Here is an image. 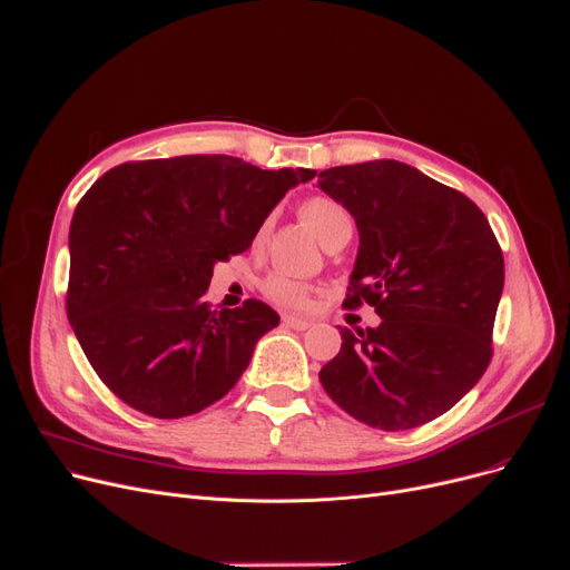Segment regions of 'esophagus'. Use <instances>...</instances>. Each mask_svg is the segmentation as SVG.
Instances as JSON below:
<instances>
[{"label": "esophagus", "instance_id": "1", "mask_svg": "<svg viewBox=\"0 0 570 570\" xmlns=\"http://www.w3.org/2000/svg\"><path fill=\"white\" fill-rule=\"evenodd\" d=\"M283 323L287 327H292V330H297V332H304V330H308L313 325L308 317H297V315H283Z\"/></svg>", "mask_w": 570, "mask_h": 570}]
</instances>
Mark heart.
<instances>
[{"mask_svg":"<svg viewBox=\"0 0 570 570\" xmlns=\"http://www.w3.org/2000/svg\"><path fill=\"white\" fill-rule=\"evenodd\" d=\"M302 219L308 224V229L321 238V243L330 240L334 234L351 229V217L344 210V206H338L336 200L327 198V196H313L306 198L302 203ZM268 229V222L262 226L259 236ZM264 292L266 297L285 308H304L308 304V287L297 281L287 276V273H273V276L264 283Z\"/></svg>","mask_w":570,"mask_h":570,"instance_id":"heart-1","label":"heart"}]
</instances>
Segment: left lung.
Returning a JSON list of instances; mask_svg holds the SVG:
<instances>
[{
	"label": "left lung",
	"instance_id": "left-lung-1",
	"mask_svg": "<svg viewBox=\"0 0 570 570\" xmlns=\"http://www.w3.org/2000/svg\"><path fill=\"white\" fill-rule=\"evenodd\" d=\"M317 187L360 234L344 306L370 304L381 317L379 327H341L323 389L381 430L442 416L491 362L505 264L489 219L461 191L391 158L323 170Z\"/></svg>",
	"mask_w": 570,
	"mask_h": 570
}]
</instances>
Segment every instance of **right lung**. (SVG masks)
Instances as JSON below:
<instances>
[{
  "mask_svg": "<svg viewBox=\"0 0 570 570\" xmlns=\"http://www.w3.org/2000/svg\"><path fill=\"white\" fill-rule=\"evenodd\" d=\"M313 177L191 154L117 166L86 191L70 226L67 317L114 395L181 419L234 389L281 317L257 299L213 311V266L245 253L281 198Z\"/></svg>",
  "mask_w": 570,
  "mask_h": 570,
  "instance_id": "1",
  "label": "right lung"
}]
</instances>
